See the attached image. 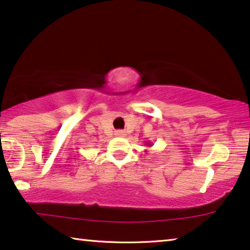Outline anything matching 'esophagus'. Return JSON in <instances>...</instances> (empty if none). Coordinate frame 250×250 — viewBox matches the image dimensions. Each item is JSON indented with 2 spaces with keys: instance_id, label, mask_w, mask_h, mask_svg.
Wrapping results in <instances>:
<instances>
[{
  "instance_id": "34e87169",
  "label": "esophagus",
  "mask_w": 250,
  "mask_h": 250,
  "mask_svg": "<svg viewBox=\"0 0 250 250\" xmlns=\"http://www.w3.org/2000/svg\"><path fill=\"white\" fill-rule=\"evenodd\" d=\"M115 135L123 137L125 135V132H124V130H116V132H115Z\"/></svg>"
}]
</instances>
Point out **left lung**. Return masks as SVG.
Returning a JSON list of instances; mask_svg holds the SVG:
<instances>
[{
	"instance_id": "obj_1",
	"label": "left lung",
	"mask_w": 250,
	"mask_h": 250,
	"mask_svg": "<svg viewBox=\"0 0 250 250\" xmlns=\"http://www.w3.org/2000/svg\"><path fill=\"white\" fill-rule=\"evenodd\" d=\"M146 145H147V146H152V143H149V142H146Z\"/></svg>"
}]
</instances>
